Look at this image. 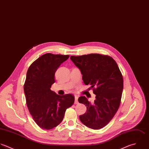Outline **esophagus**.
<instances>
[{
	"instance_id": "obj_1",
	"label": "esophagus",
	"mask_w": 149,
	"mask_h": 149,
	"mask_svg": "<svg viewBox=\"0 0 149 149\" xmlns=\"http://www.w3.org/2000/svg\"><path fill=\"white\" fill-rule=\"evenodd\" d=\"M74 98H75L74 103H75V104H78V103H79V102H78V97H77V96H75V97H74Z\"/></svg>"
}]
</instances>
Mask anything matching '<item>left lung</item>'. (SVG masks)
I'll use <instances>...</instances> for the list:
<instances>
[{
    "instance_id": "1",
    "label": "left lung",
    "mask_w": 149,
    "mask_h": 149,
    "mask_svg": "<svg viewBox=\"0 0 149 149\" xmlns=\"http://www.w3.org/2000/svg\"><path fill=\"white\" fill-rule=\"evenodd\" d=\"M70 59L80 69L84 83L90 85L96 95L93 103L84 96L78 99L87 107V112L80 116V120L91 129L102 128L111 121L119 108L123 90L121 72L113 58L106 55L71 56Z\"/></svg>"
}]
</instances>
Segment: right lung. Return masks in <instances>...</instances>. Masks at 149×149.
<instances>
[{
    "instance_id": "1",
    "label": "right lung",
    "mask_w": 149,
    "mask_h": 149,
    "mask_svg": "<svg viewBox=\"0 0 149 149\" xmlns=\"http://www.w3.org/2000/svg\"><path fill=\"white\" fill-rule=\"evenodd\" d=\"M69 55L45 54L29 67L24 90L28 110L38 125L51 130L63 120L66 110L74 102L72 94L59 95L50 90L55 73Z\"/></svg>"
}]
</instances>
